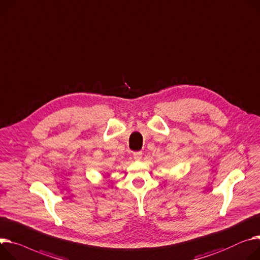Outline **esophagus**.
<instances>
[{
    "label": "esophagus",
    "mask_w": 260,
    "mask_h": 260,
    "mask_svg": "<svg viewBox=\"0 0 260 260\" xmlns=\"http://www.w3.org/2000/svg\"><path fill=\"white\" fill-rule=\"evenodd\" d=\"M143 157V152L142 151H138V152H134L133 153V158L135 159V160H141Z\"/></svg>",
    "instance_id": "1"
}]
</instances>
